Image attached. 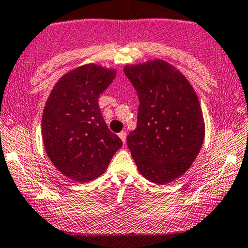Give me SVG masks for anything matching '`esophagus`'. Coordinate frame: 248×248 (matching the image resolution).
<instances>
[{"label": "esophagus", "mask_w": 248, "mask_h": 248, "mask_svg": "<svg viewBox=\"0 0 248 248\" xmlns=\"http://www.w3.org/2000/svg\"><path fill=\"white\" fill-rule=\"evenodd\" d=\"M118 136H119V138H121V140H122V142H123V144H124V145L126 144V132L122 131L121 134H119Z\"/></svg>", "instance_id": "34e87169"}]
</instances>
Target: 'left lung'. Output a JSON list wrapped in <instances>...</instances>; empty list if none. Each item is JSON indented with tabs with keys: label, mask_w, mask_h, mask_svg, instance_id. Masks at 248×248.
<instances>
[{
	"label": "left lung",
	"mask_w": 248,
	"mask_h": 248,
	"mask_svg": "<svg viewBox=\"0 0 248 248\" xmlns=\"http://www.w3.org/2000/svg\"><path fill=\"white\" fill-rule=\"evenodd\" d=\"M140 99L137 127L127 146L138 171L163 186L186 174L203 144L204 119L198 94L175 66L154 59L124 66Z\"/></svg>",
	"instance_id": "1"
}]
</instances>
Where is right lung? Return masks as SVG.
Returning a JSON list of instances; mask_svg holds the SVG:
<instances>
[{
	"label": "right lung",
	"instance_id": "add662e5",
	"mask_svg": "<svg viewBox=\"0 0 248 248\" xmlns=\"http://www.w3.org/2000/svg\"><path fill=\"white\" fill-rule=\"evenodd\" d=\"M117 71L85 63L57 81L44 108L41 134L53 166L73 182L95 180L123 143L108 130L98 98L116 78Z\"/></svg>",
	"mask_w": 248,
	"mask_h": 248
}]
</instances>
